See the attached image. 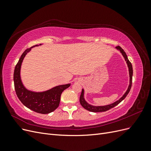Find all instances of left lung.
Returning <instances> with one entry per match:
<instances>
[{"label":"left lung","mask_w":151,"mask_h":151,"mask_svg":"<svg viewBox=\"0 0 151 151\" xmlns=\"http://www.w3.org/2000/svg\"><path fill=\"white\" fill-rule=\"evenodd\" d=\"M116 49L119 50L120 52L122 53V54L123 55V57L125 58V60L127 62V63L128 65V67H129V75H130V84L129 88H128V89L127 90L126 93L124 94V95L123 96L119 99L116 101V102L113 103L111 104H108L106 105V106H93V105H91L89 104H88L87 103L85 99L84 98V89L82 90V93L81 94L80 96V99H79V101L81 104L82 105V106H83L84 108H85L87 110H88L89 111L91 112H103V111H106L108 110H109V109H111L113 107L116 106V105H118L119 104L120 102H122L123 99H124L128 95V94L129 93L130 89H131V87H132V76H133V68H132V63L129 60V59H128L127 55L126 53L125 52L124 50H123L120 46H118L116 47Z\"/></svg>","instance_id":"left-lung-1"}]
</instances>
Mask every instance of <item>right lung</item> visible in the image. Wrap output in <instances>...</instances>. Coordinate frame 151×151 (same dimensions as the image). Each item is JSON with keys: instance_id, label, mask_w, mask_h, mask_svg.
I'll use <instances>...</instances> for the list:
<instances>
[{"instance_id": "right-lung-1", "label": "right lung", "mask_w": 151, "mask_h": 151, "mask_svg": "<svg viewBox=\"0 0 151 151\" xmlns=\"http://www.w3.org/2000/svg\"><path fill=\"white\" fill-rule=\"evenodd\" d=\"M36 46L38 45H36L33 47ZM31 48H27L25 50L15 67L14 72V83L16 93L21 102L27 108L36 113L48 114L55 110L58 107L60 101L61 94L70 86V84L58 86L42 93H35L26 89L22 84L20 70L22 60Z\"/></svg>"}]
</instances>
